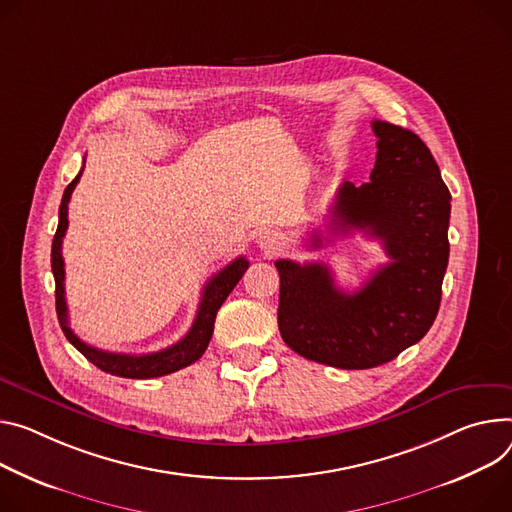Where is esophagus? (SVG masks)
Instances as JSON below:
<instances>
[{
  "label": "esophagus",
  "instance_id": "1",
  "mask_svg": "<svg viewBox=\"0 0 512 512\" xmlns=\"http://www.w3.org/2000/svg\"><path fill=\"white\" fill-rule=\"evenodd\" d=\"M257 245L267 255H277V253L284 249V237L280 235V232H275V230H263L261 235H259V239H257Z\"/></svg>",
  "mask_w": 512,
  "mask_h": 512
}]
</instances>
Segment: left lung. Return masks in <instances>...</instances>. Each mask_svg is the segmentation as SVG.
<instances>
[{
  "label": "left lung",
  "mask_w": 512,
  "mask_h": 512,
  "mask_svg": "<svg viewBox=\"0 0 512 512\" xmlns=\"http://www.w3.org/2000/svg\"><path fill=\"white\" fill-rule=\"evenodd\" d=\"M371 128L378 155L369 181L339 185L327 228L382 241L390 263L347 294L335 286L329 265L275 261L282 339L298 355L341 369L388 363L421 341L439 312L449 261L451 194L429 147L390 122L374 120ZM327 241L314 230L310 247Z\"/></svg>",
  "instance_id": "left-lung-1"
}]
</instances>
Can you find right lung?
Here are the masks:
<instances>
[{"instance_id": "add662e5", "label": "right lung", "mask_w": 512, "mask_h": 512, "mask_svg": "<svg viewBox=\"0 0 512 512\" xmlns=\"http://www.w3.org/2000/svg\"><path fill=\"white\" fill-rule=\"evenodd\" d=\"M81 173H83V169L65 188V194H63L61 206H59V226H57V232H55L53 251H51V267H53V275H55V284H57V290H55L57 316H59V324H61L65 337L85 359H89L96 367L106 371V374H112V376H118V378L149 380V378H159V376L173 374V371H177L181 367L192 365L194 361H198L204 355V351H206V347L212 339V333H214L216 312L222 306V302L228 298L232 288L239 284L243 273L249 267V261L245 257H239L232 263H228L224 269H220L212 277V280L206 284V288L202 292L198 314L194 318L190 333L185 335L181 341H177L175 345H171L163 351L143 353V355H126V353L102 351V349H96V347L83 343L69 327L67 302H65V261H63V253H61L65 230L69 226V220H67L69 200H71V194L75 190V185H77Z\"/></svg>"}]
</instances>
